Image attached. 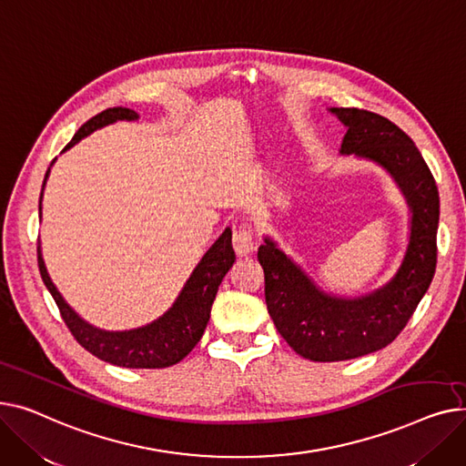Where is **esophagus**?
<instances>
[{"mask_svg":"<svg viewBox=\"0 0 466 466\" xmlns=\"http://www.w3.org/2000/svg\"><path fill=\"white\" fill-rule=\"evenodd\" d=\"M233 248L238 258H246L254 252V248H256L254 235L248 228H238L233 233Z\"/></svg>","mask_w":466,"mask_h":466,"instance_id":"obj_1","label":"esophagus"}]
</instances>
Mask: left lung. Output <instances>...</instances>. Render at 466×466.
<instances>
[{
	"mask_svg": "<svg viewBox=\"0 0 466 466\" xmlns=\"http://www.w3.org/2000/svg\"><path fill=\"white\" fill-rule=\"evenodd\" d=\"M348 127L340 154H355L384 167L412 212L410 240L397 275L361 297L321 291L270 237L259 246L267 310L300 358L331 363L386 348L404 329L436 268L439 187L414 141L391 120L363 108H329Z\"/></svg>",
	"mask_w": 466,
	"mask_h": 466,
	"instance_id": "1",
	"label": "left lung"
}]
</instances>
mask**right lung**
<instances>
[{"label":"right lung","mask_w":466,"mask_h":466,"mask_svg":"<svg viewBox=\"0 0 466 466\" xmlns=\"http://www.w3.org/2000/svg\"><path fill=\"white\" fill-rule=\"evenodd\" d=\"M137 118H139V115L131 111V108H126V106L106 108V111L96 115L86 124H82L75 133L71 143L64 150L75 147L80 139H85V137H88L92 131L103 126H108L116 120H137ZM56 159H52V163ZM50 167L45 175L43 189H45ZM43 189H41V199H43ZM39 212H41V201H39ZM37 263H39L41 279L46 289L50 291L52 299L56 300L67 329L82 348L88 350L101 361H106L116 367L166 369L182 361L201 340L210 318V309L218 293V286L222 284L228 270L235 263V250L231 246V229L228 228L220 235V238L210 246L208 252L194 268V272H191V277L184 284L173 307L156 321L131 331H103L82 319L66 303V299L60 295L56 286L52 284L41 256V244L37 246Z\"/></svg>","instance_id":"right-lung-1"}]
</instances>
